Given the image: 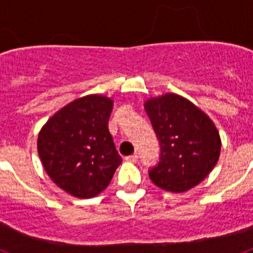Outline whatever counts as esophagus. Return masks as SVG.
<instances>
[{"mask_svg":"<svg viewBox=\"0 0 253 253\" xmlns=\"http://www.w3.org/2000/svg\"><path fill=\"white\" fill-rule=\"evenodd\" d=\"M125 161L126 162H137L138 161V156L137 154H131V156H128V157H125Z\"/></svg>","mask_w":253,"mask_h":253,"instance_id":"1","label":"esophagus"}]
</instances>
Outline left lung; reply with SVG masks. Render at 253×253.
Returning a JSON list of instances; mask_svg holds the SVG:
<instances>
[{
  "label": "left lung",
  "instance_id": "1",
  "mask_svg": "<svg viewBox=\"0 0 253 253\" xmlns=\"http://www.w3.org/2000/svg\"><path fill=\"white\" fill-rule=\"evenodd\" d=\"M161 144L158 165L149 171L152 182L169 193H185L215 167L222 140L215 124L195 104L177 93L144 102Z\"/></svg>",
  "mask_w": 253,
  "mask_h": 253
}]
</instances>
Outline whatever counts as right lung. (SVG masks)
Wrapping results in <instances>:
<instances>
[{"label": "right lung", "mask_w": 253, "mask_h": 253, "mask_svg": "<svg viewBox=\"0 0 253 253\" xmlns=\"http://www.w3.org/2000/svg\"><path fill=\"white\" fill-rule=\"evenodd\" d=\"M113 106L107 96H84L58 110L40 129L38 153L44 169L75 198L99 195L122 163L107 126Z\"/></svg>", "instance_id": "right-lung-1"}]
</instances>
